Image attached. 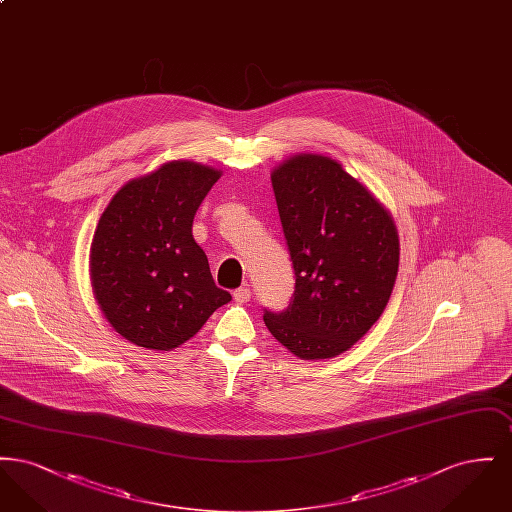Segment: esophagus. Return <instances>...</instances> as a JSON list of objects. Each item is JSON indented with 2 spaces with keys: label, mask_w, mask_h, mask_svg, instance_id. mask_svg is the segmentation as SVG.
Returning a JSON list of instances; mask_svg holds the SVG:
<instances>
[{
  "label": "esophagus",
  "mask_w": 512,
  "mask_h": 512,
  "mask_svg": "<svg viewBox=\"0 0 512 512\" xmlns=\"http://www.w3.org/2000/svg\"><path fill=\"white\" fill-rule=\"evenodd\" d=\"M249 299H251L249 288H238V290L234 292V301H236V303H247Z\"/></svg>",
  "instance_id": "esophagus-1"
}]
</instances>
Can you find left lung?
Segmentation results:
<instances>
[{"mask_svg":"<svg viewBox=\"0 0 512 512\" xmlns=\"http://www.w3.org/2000/svg\"><path fill=\"white\" fill-rule=\"evenodd\" d=\"M295 290L286 311H265L268 332L303 361L332 359L384 313L399 268L390 211L340 163L299 153L272 174Z\"/></svg>","mask_w":512,"mask_h":512,"instance_id":"8db88e82","label":"left lung"}]
</instances>
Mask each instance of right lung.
I'll list each match as a JSON object with an SVG mask.
<instances>
[{
	"label": "right lung",
	"mask_w": 512,
	"mask_h": 512,
	"mask_svg": "<svg viewBox=\"0 0 512 512\" xmlns=\"http://www.w3.org/2000/svg\"><path fill=\"white\" fill-rule=\"evenodd\" d=\"M222 172L171 161L122 186L90 249L99 309L124 340L171 351L194 338L232 295L215 286L192 236L195 211Z\"/></svg>",
	"instance_id": "add662e5"
}]
</instances>
